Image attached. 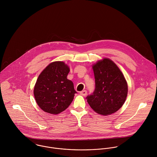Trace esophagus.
<instances>
[{"instance_id": "34e87169", "label": "esophagus", "mask_w": 157, "mask_h": 157, "mask_svg": "<svg viewBox=\"0 0 157 157\" xmlns=\"http://www.w3.org/2000/svg\"><path fill=\"white\" fill-rule=\"evenodd\" d=\"M80 94H81V95H82V96H86L87 95V91L86 90H82V91H81V92H80Z\"/></svg>"}]
</instances>
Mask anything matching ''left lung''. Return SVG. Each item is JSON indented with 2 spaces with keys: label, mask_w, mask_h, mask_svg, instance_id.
I'll return each mask as SVG.
<instances>
[{
  "label": "left lung",
  "mask_w": 157,
  "mask_h": 157,
  "mask_svg": "<svg viewBox=\"0 0 157 157\" xmlns=\"http://www.w3.org/2000/svg\"><path fill=\"white\" fill-rule=\"evenodd\" d=\"M95 78L94 93L86 98L96 113L109 115L118 111L124 104L128 87L125 78L112 60L104 58L93 65Z\"/></svg>",
  "instance_id": "1"
}]
</instances>
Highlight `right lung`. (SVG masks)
I'll use <instances>...</instances> for the list:
<instances>
[{
  "label": "right lung",
  "instance_id": "add662e5",
  "mask_svg": "<svg viewBox=\"0 0 157 157\" xmlns=\"http://www.w3.org/2000/svg\"><path fill=\"white\" fill-rule=\"evenodd\" d=\"M70 68L63 62L50 63L39 75L34 95L39 107L45 112L58 114L71 103L75 94L73 83L67 78Z\"/></svg>",
  "mask_w": 157,
  "mask_h": 157
}]
</instances>
